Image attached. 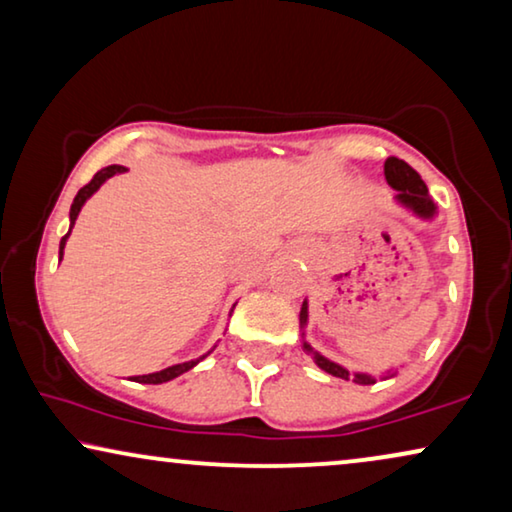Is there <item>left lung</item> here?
<instances>
[{"mask_svg":"<svg viewBox=\"0 0 512 512\" xmlns=\"http://www.w3.org/2000/svg\"><path fill=\"white\" fill-rule=\"evenodd\" d=\"M385 178H387V185L392 187V190H397V199L403 208H408L410 213L417 215L420 220H434L438 215V206L434 204V199L429 197V190L427 185H424L422 176L417 174V171L406 164L399 157H387L385 160ZM308 322V301L304 299V304H301V313H299V325L301 329L306 327ZM301 338H304V331H301ZM304 350L306 355L313 357V362L320 366L322 371H327L329 376H336V378H343V380H352V383L357 385H373L376 383V378L369 376V373H350L345 366L331 362L325 355H320L318 350H313V345L304 341ZM394 373L387 371L385 378H392Z\"/></svg>","mask_w":512,"mask_h":512,"instance_id":"obj_1","label":"left lung"}]
</instances>
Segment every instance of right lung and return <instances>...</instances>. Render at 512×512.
<instances>
[{
  "label": "right lung",
  "instance_id": "obj_1",
  "mask_svg": "<svg viewBox=\"0 0 512 512\" xmlns=\"http://www.w3.org/2000/svg\"><path fill=\"white\" fill-rule=\"evenodd\" d=\"M122 171H125V167H120V164H111V167L97 171L95 178H92V181H90L88 185L78 190V194L74 197V204H71V211H69L71 227H74V222H76V218H78V213H81V208H83L85 201H88V199L92 197V194H95V192L99 190V187H102L106 181H109L111 176L122 174ZM71 227H69V232L64 234L62 241H60V259H62V253H64V246H67V239H69V234H71ZM206 355H208V352H206ZM206 355H201L199 359H190V362H183V364H174V366H169V369H162V371H157V373H148V376H134V380H136V383H146V385L167 383V380H174V378L181 376V373L190 371L192 366H197Z\"/></svg>",
  "mask_w": 512,
  "mask_h": 512
}]
</instances>
